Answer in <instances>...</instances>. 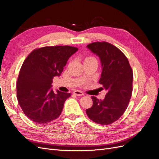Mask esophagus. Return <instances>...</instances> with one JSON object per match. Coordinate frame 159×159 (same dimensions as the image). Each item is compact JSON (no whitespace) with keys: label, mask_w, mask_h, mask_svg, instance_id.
<instances>
[{"label":"esophagus","mask_w":159,"mask_h":159,"mask_svg":"<svg viewBox=\"0 0 159 159\" xmlns=\"http://www.w3.org/2000/svg\"><path fill=\"white\" fill-rule=\"evenodd\" d=\"M74 94H75V95H78V96H82L84 95V93L82 91H79V90H75L74 91Z\"/></svg>","instance_id":"34e87169"}]
</instances>
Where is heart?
<instances>
[{"label":"heart","instance_id":"1","mask_svg":"<svg viewBox=\"0 0 159 159\" xmlns=\"http://www.w3.org/2000/svg\"><path fill=\"white\" fill-rule=\"evenodd\" d=\"M86 59H94L93 58V57H87V58H86ZM85 59V60H86Z\"/></svg>","mask_w":159,"mask_h":159}]
</instances>
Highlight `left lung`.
Returning <instances> with one entry per match:
<instances>
[{
    "label": "left lung",
    "mask_w": 159,
    "mask_h": 159,
    "mask_svg": "<svg viewBox=\"0 0 159 159\" xmlns=\"http://www.w3.org/2000/svg\"><path fill=\"white\" fill-rule=\"evenodd\" d=\"M87 47L100 58L102 72L99 84L107 93L103 100L91 97L93 105L86 109L88 117L103 125L117 121L125 111L133 91V70L127 57L107 42L91 43Z\"/></svg>",
    "instance_id": "left-lung-1"
}]
</instances>
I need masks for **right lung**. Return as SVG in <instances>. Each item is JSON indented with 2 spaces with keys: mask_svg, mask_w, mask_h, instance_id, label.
Instances as JSON below:
<instances>
[{
  "mask_svg": "<svg viewBox=\"0 0 159 159\" xmlns=\"http://www.w3.org/2000/svg\"><path fill=\"white\" fill-rule=\"evenodd\" d=\"M70 46H46L34 50L24 61L18 77L19 105L32 121L44 124L58 117L70 93L51 89L52 80L60 76L70 57L78 51Z\"/></svg>",
  "mask_w": 159,
  "mask_h": 159,
  "instance_id": "1",
  "label": "right lung"
}]
</instances>
